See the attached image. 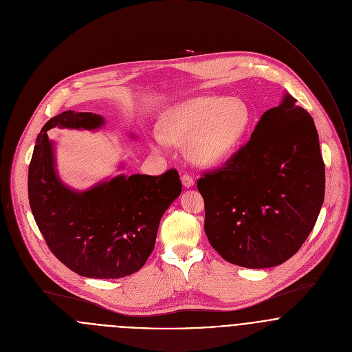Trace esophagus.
Here are the masks:
<instances>
[{
    "label": "esophagus",
    "instance_id": "esophagus-1",
    "mask_svg": "<svg viewBox=\"0 0 352 352\" xmlns=\"http://www.w3.org/2000/svg\"><path fill=\"white\" fill-rule=\"evenodd\" d=\"M182 182H183V186L186 187V188H191L192 186H194V179L190 176V175H184L183 177H182Z\"/></svg>",
    "mask_w": 352,
    "mask_h": 352
}]
</instances>
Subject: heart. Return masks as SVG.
<instances>
[{"mask_svg": "<svg viewBox=\"0 0 352 352\" xmlns=\"http://www.w3.org/2000/svg\"><path fill=\"white\" fill-rule=\"evenodd\" d=\"M250 108L240 100L205 96L169 108L160 120L155 146L183 144L190 161L216 168L231 160L241 147L250 126Z\"/></svg>", "mask_w": 352, "mask_h": 352, "instance_id": "obj_1", "label": "heart"}]
</instances>
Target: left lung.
I'll list each match as a JSON object with an SVG mask.
<instances>
[{
    "label": "left lung",
    "mask_w": 352,
    "mask_h": 352,
    "mask_svg": "<svg viewBox=\"0 0 352 352\" xmlns=\"http://www.w3.org/2000/svg\"><path fill=\"white\" fill-rule=\"evenodd\" d=\"M205 232L228 262L248 269L284 263L313 231L325 197L314 120L285 93L250 140L197 183Z\"/></svg>",
    "instance_id": "obj_1"
}]
</instances>
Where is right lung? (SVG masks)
Returning <instances> with one entry per match:
<instances>
[{
    "label": "right lung",
    "instance_id": "add662e5",
    "mask_svg": "<svg viewBox=\"0 0 352 352\" xmlns=\"http://www.w3.org/2000/svg\"><path fill=\"white\" fill-rule=\"evenodd\" d=\"M101 115L67 111L41 129L28 168V201L50 251L72 272L90 278H121L151 254L161 217L182 192L176 169L160 176L118 175L86 191L68 187L56 169L58 126L96 131Z\"/></svg>",
    "mask_w": 352,
    "mask_h": 352
}]
</instances>
